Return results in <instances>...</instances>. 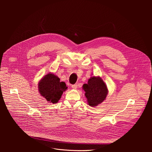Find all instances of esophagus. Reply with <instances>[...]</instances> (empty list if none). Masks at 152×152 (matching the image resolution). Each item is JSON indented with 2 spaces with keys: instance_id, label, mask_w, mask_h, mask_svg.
<instances>
[{
  "instance_id": "obj_1",
  "label": "esophagus",
  "mask_w": 152,
  "mask_h": 152,
  "mask_svg": "<svg viewBox=\"0 0 152 152\" xmlns=\"http://www.w3.org/2000/svg\"><path fill=\"white\" fill-rule=\"evenodd\" d=\"M72 87L73 89L76 90V89L77 88V84H74V85H72Z\"/></svg>"
}]
</instances>
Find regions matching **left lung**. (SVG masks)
Masks as SVG:
<instances>
[{
	"label": "left lung",
	"mask_w": 152,
	"mask_h": 152,
	"mask_svg": "<svg viewBox=\"0 0 152 152\" xmlns=\"http://www.w3.org/2000/svg\"><path fill=\"white\" fill-rule=\"evenodd\" d=\"M82 87L85 91V96L87 99L88 104L92 107L102 103L108 93L106 85L99 76L91 77L88 83L83 84Z\"/></svg>",
	"instance_id": "8db88e82"
}]
</instances>
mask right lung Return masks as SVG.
Listing matches in <instances>:
<instances>
[{
    "label": "right lung",
    "instance_id": "obj_1",
    "mask_svg": "<svg viewBox=\"0 0 152 152\" xmlns=\"http://www.w3.org/2000/svg\"><path fill=\"white\" fill-rule=\"evenodd\" d=\"M67 89L66 83L60 82L58 76L50 73L45 75L38 83L39 93L49 103H56Z\"/></svg>",
    "mask_w": 152,
    "mask_h": 152
}]
</instances>
